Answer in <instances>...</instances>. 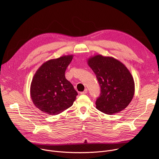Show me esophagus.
Returning <instances> with one entry per match:
<instances>
[{"label": "esophagus", "mask_w": 159, "mask_h": 159, "mask_svg": "<svg viewBox=\"0 0 159 159\" xmlns=\"http://www.w3.org/2000/svg\"><path fill=\"white\" fill-rule=\"evenodd\" d=\"M86 93H88V89H86L83 92H80V94H86Z\"/></svg>", "instance_id": "esophagus-1"}]
</instances>
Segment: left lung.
Segmentation results:
<instances>
[{"label":"left lung","mask_w":159,"mask_h":159,"mask_svg":"<svg viewBox=\"0 0 159 159\" xmlns=\"http://www.w3.org/2000/svg\"><path fill=\"white\" fill-rule=\"evenodd\" d=\"M101 88L96 107L107 114L118 113L128 106L135 92L132 74L121 62L112 57L94 56L88 59Z\"/></svg>","instance_id":"left-lung-1"}]
</instances>
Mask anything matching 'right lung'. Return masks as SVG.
I'll return each mask as SVG.
<instances>
[{"label": "right lung", "mask_w": 159, "mask_h": 159, "mask_svg": "<svg viewBox=\"0 0 159 159\" xmlns=\"http://www.w3.org/2000/svg\"><path fill=\"white\" fill-rule=\"evenodd\" d=\"M73 56L68 55L44 62L32 80L30 93L35 106L49 115H56L70 107L77 92L66 79L65 71Z\"/></svg>", "instance_id": "obj_1"}]
</instances>
